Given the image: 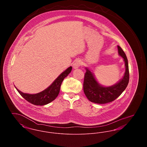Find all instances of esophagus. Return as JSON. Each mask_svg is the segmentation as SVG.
Instances as JSON below:
<instances>
[{
    "mask_svg": "<svg viewBox=\"0 0 147 147\" xmlns=\"http://www.w3.org/2000/svg\"><path fill=\"white\" fill-rule=\"evenodd\" d=\"M82 65V62L79 60H78L75 63H74L73 68H74V69H76V68H78L79 67L81 66Z\"/></svg>",
    "mask_w": 147,
    "mask_h": 147,
    "instance_id": "34e87169",
    "label": "esophagus"
}]
</instances>
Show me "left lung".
<instances>
[{
  "label": "left lung",
  "mask_w": 147,
  "mask_h": 147,
  "mask_svg": "<svg viewBox=\"0 0 147 147\" xmlns=\"http://www.w3.org/2000/svg\"><path fill=\"white\" fill-rule=\"evenodd\" d=\"M117 48L119 55L123 58L126 67L124 76L117 83L110 86H103L96 81L91 71L85 68L83 90L86 98L91 102L99 104L112 102L119 97L128 85L129 79L128 60L123 49L119 46Z\"/></svg>",
  "instance_id": "obj_1"
}]
</instances>
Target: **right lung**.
<instances>
[{"label": "right lung", "mask_w": 147, "mask_h": 147, "mask_svg": "<svg viewBox=\"0 0 147 147\" xmlns=\"http://www.w3.org/2000/svg\"><path fill=\"white\" fill-rule=\"evenodd\" d=\"M71 69V67L67 68L58 77L49 88L37 94H29L24 93L15 87L21 96L31 104L40 106L46 105L53 101L57 97L64 79L68 76Z\"/></svg>", "instance_id": "1"}]
</instances>
